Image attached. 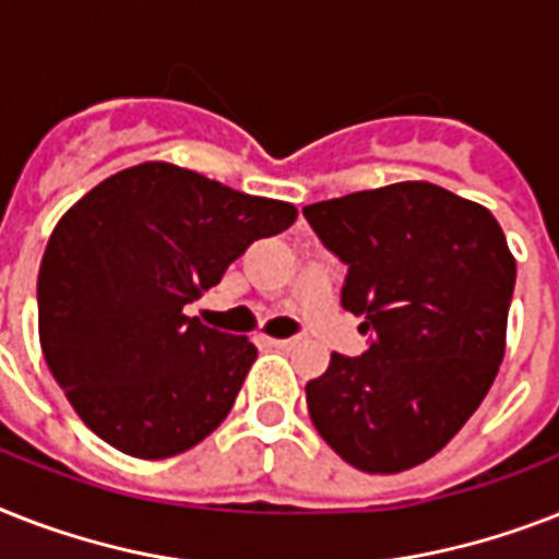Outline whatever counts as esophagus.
<instances>
[{
    "label": "esophagus",
    "mask_w": 559,
    "mask_h": 559,
    "mask_svg": "<svg viewBox=\"0 0 559 559\" xmlns=\"http://www.w3.org/2000/svg\"><path fill=\"white\" fill-rule=\"evenodd\" d=\"M272 347H278V350H289L295 344V338H270Z\"/></svg>",
    "instance_id": "esophagus-1"
}]
</instances>
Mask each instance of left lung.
<instances>
[{
    "label": "left lung",
    "mask_w": 559,
    "mask_h": 559,
    "mask_svg": "<svg viewBox=\"0 0 559 559\" xmlns=\"http://www.w3.org/2000/svg\"><path fill=\"white\" fill-rule=\"evenodd\" d=\"M344 266L367 353L307 382L324 442L367 474L430 460L483 405L506 356L516 264L497 217L442 186L393 183L304 206Z\"/></svg>",
    "instance_id": "left-lung-1"
}]
</instances>
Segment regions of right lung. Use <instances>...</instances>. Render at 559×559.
Returning a JSON list of instances; mask_svg holds the SVG:
<instances>
[{
	"mask_svg": "<svg viewBox=\"0 0 559 559\" xmlns=\"http://www.w3.org/2000/svg\"><path fill=\"white\" fill-rule=\"evenodd\" d=\"M295 206L235 192L171 163L94 186L45 247L39 342L68 402L111 448L166 460L212 433L255 361L247 335L183 316Z\"/></svg>",
	"mask_w": 559,
	"mask_h": 559,
	"instance_id": "1",
	"label": "right lung"
}]
</instances>
